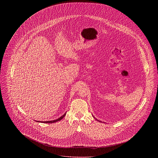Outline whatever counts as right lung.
I'll return each instance as SVG.
<instances>
[{
  "label": "right lung",
  "instance_id": "add662e5",
  "mask_svg": "<svg viewBox=\"0 0 158 158\" xmlns=\"http://www.w3.org/2000/svg\"><path fill=\"white\" fill-rule=\"evenodd\" d=\"M66 113H64V114L63 115H62L61 117H60V118H57V120H52V121H42V123H55V122H57V121H60L65 115H66ZM38 122H41V121H38Z\"/></svg>",
  "mask_w": 158,
  "mask_h": 158
}]
</instances>
